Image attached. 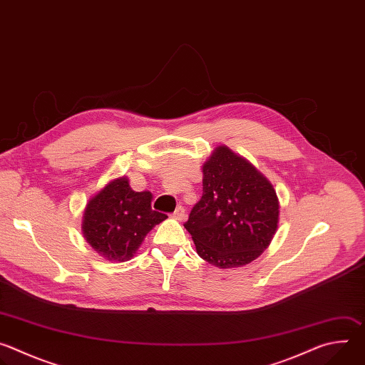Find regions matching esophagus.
Returning a JSON list of instances; mask_svg holds the SVG:
<instances>
[{"instance_id":"34e87169","label":"esophagus","mask_w":365,"mask_h":365,"mask_svg":"<svg viewBox=\"0 0 365 365\" xmlns=\"http://www.w3.org/2000/svg\"><path fill=\"white\" fill-rule=\"evenodd\" d=\"M186 217V212H185V207L183 206H178L175 212H173V218L178 220V221H183Z\"/></svg>"}]
</instances>
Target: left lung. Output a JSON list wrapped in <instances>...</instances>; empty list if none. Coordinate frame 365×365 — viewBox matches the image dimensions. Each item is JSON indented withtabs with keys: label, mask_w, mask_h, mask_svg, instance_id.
Returning <instances> with one entry per match:
<instances>
[{
	"label": "left lung",
	"mask_w": 365,
	"mask_h": 365,
	"mask_svg": "<svg viewBox=\"0 0 365 365\" xmlns=\"http://www.w3.org/2000/svg\"><path fill=\"white\" fill-rule=\"evenodd\" d=\"M202 186V197L185 222L199 257L215 267L232 269L262 255L279 222V200L272 183L220 145L203 165Z\"/></svg>",
	"instance_id": "left-lung-1"
}]
</instances>
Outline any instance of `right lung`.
Wrapping results in <instances>:
<instances>
[{"mask_svg": "<svg viewBox=\"0 0 365 365\" xmlns=\"http://www.w3.org/2000/svg\"><path fill=\"white\" fill-rule=\"evenodd\" d=\"M150 192H134L125 178L108 183L86 205L83 235L111 262L130 259L154 225L168 218L151 207Z\"/></svg>", "mask_w": 365, "mask_h": 365, "instance_id": "obj_1", "label": "right lung"}]
</instances>
